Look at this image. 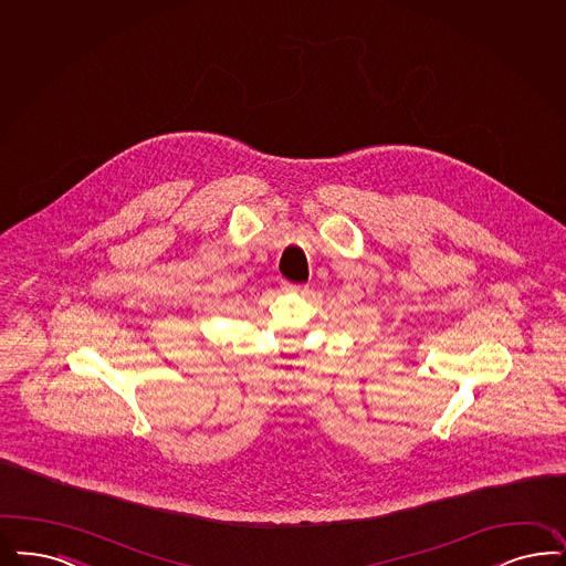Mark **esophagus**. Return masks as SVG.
I'll list each match as a JSON object with an SVG mask.
<instances>
[{"mask_svg": "<svg viewBox=\"0 0 566 566\" xmlns=\"http://www.w3.org/2000/svg\"><path fill=\"white\" fill-rule=\"evenodd\" d=\"M283 290L285 292H306V285H300V283H283Z\"/></svg>", "mask_w": 566, "mask_h": 566, "instance_id": "34e87169", "label": "esophagus"}]
</instances>
